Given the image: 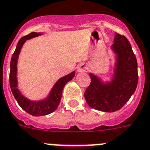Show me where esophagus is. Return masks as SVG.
Masks as SVG:
<instances>
[{
	"label": "esophagus",
	"mask_w": 150,
	"mask_h": 150,
	"mask_svg": "<svg viewBox=\"0 0 150 150\" xmlns=\"http://www.w3.org/2000/svg\"><path fill=\"white\" fill-rule=\"evenodd\" d=\"M86 69H87V66L84 64H81L77 68V71L78 72H84L86 71Z\"/></svg>",
	"instance_id": "obj_1"
}]
</instances>
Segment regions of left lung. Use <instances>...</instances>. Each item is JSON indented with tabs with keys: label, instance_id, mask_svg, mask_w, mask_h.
<instances>
[{
	"label": "left lung",
	"instance_id": "obj_1",
	"mask_svg": "<svg viewBox=\"0 0 150 150\" xmlns=\"http://www.w3.org/2000/svg\"><path fill=\"white\" fill-rule=\"evenodd\" d=\"M113 42L110 49L115 64L109 79L90 72L91 82L84 92L88 106L106 112L119 110L134 94L138 81L137 62L128 40L115 32Z\"/></svg>",
	"mask_w": 150,
	"mask_h": 150
}]
</instances>
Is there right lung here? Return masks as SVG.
<instances>
[{
    "instance_id": "1",
    "label": "right lung",
    "mask_w": 150,
    "mask_h": 150,
    "mask_svg": "<svg viewBox=\"0 0 150 150\" xmlns=\"http://www.w3.org/2000/svg\"><path fill=\"white\" fill-rule=\"evenodd\" d=\"M40 35H42L41 32H32L28 35L22 38L16 45V48L10 61V85L11 91L19 106L28 114L34 116H43L55 111L60 103L63 88L66 83L73 79L75 75V71H73L71 73L60 78L53 86L47 96L41 100H30L22 93L18 87L17 79V63L19 53L23 44L27 40Z\"/></svg>"
}]
</instances>
